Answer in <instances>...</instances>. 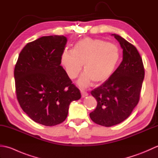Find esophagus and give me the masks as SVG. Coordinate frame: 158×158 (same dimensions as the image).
<instances>
[{"label": "esophagus", "instance_id": "34e87169", "mask_svg": "<svg viewBox=\"0 0 158 158\" xmlns=\"http://www.w3.org/2000/svg\"><path fill=\"white\" fill-rule=\"evenodd\" d=\"M81 96H82V97H83V98L88 95V93L83 89H81Z\"/></svg>", "mask_w": 158, "mask_h": 158}]
</instances>
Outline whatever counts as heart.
I'll return each mask as SVG.
<instances>
[{"label": "heart", "instance_id": "heart-1", "mask_svg": "<svg viewBox=\"0 0 158 158\" xmlns=\"http://www.w3.org/2000/svg\"><path fill=\"white\" fill-rule=\"evenodd\" d=\"M120 58L121 51L117 45L100 39L84 38L76 43L73 50H64L60 62L70 79L79 75L83 64L85 72L78 80V84L87 87L92 80L100 83L108 79Z\"/></svg>", "mask_w": 158, "mask_h": 158}]
</instances>
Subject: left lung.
I'll return each instance as SVG.
<instances>
[{
	"instance_id": "obj_1",
	"label": "left lung",
	"mask_w": 158,
	"mask_h": 158,
	"mask_svg": "<svg viewBox=\"0 0 158 158\" xmlns=\"http://www.w3.org/2000/svg\"><path fill=\"white\" fill-rule=\"evenodd\" d=\"M113 35L123 49V60L106 81L91 92L97 106L89 113L90 118L105 127L120 123L130 115L139 101L145 77L143 60L135 46Z\"/></svg>"
}]
</instances>
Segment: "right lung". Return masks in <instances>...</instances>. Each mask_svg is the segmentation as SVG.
I'll return each instance as SVG.
<instances>
[{"mask_svg":"<svg viewBox=\"0 0 158 158\" xmlns=\"http://www.w3.org/2000/svg\"><path fill=\"white\" fill-rule=\"evenodd\" d=\"M67 42L64 36H42L28 43L20 52L14 69L17 99L35 122L53 126L63 122L69 105L81 98L60 66Z\"/></svg>","mask_w":158,"mask_h":158,"instance_id":"1","label":"right lung"}]
</instances>
